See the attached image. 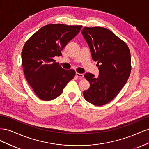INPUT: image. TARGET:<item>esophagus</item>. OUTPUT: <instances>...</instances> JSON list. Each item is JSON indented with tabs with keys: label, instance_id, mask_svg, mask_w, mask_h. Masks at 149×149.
Returning <instances> with one entry per match:
<instances>
[{
	"label": "esophagus",
	"instance_id": "esophagus-1",
	"mask_svg": "<svg viewBox=\"0 0 149 149\" xmlns=\"http://www.w3.org/2000/svg\"><path fill=\"white\" fill-rule=\"evenodd\" d=\"M75 75L77 76V77H79V78H82V77H84V74H79V73H78V72H77V73L75 74Z\"/></svg>",
	"mask_w": 149,
	"mask_h": 149
}]
</instances>
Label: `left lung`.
Returning <instances> with one entry per match:
<instances>
[{
	"instance_id": "1",
	"label": "left lung",
	"mask_w": 149,
	"mask_h": 149,
	"mask_svg": "<svg viewBox=\"0 0 149 149\" xmlns=\"http://www.w3.org/2000/svg\"><path fill=\"white\" fill-rule=\"evenodd\" d=\"M82 34L88 44L92 59L97 62L99 76L86 73L90 87L83 95L97 106L113 100L126 84L131 72L128 46L117 36L104 27H84Z\"/></svg>"
}]
</instances>
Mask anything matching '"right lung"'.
I'll list each match as a JSON object with an SVG mask.
<instances>
[{"mask_svg": "<svg viewBox=\"0 0 149 149\" xmlns=\"http://www.w3.org/2000/svg\"><path fill=\"white\" fill-rule=\"evenodd\" d=\"M81 25L49 24L40 28L25 42L22 63L25 79L39 99L49 101L60 95L74 77V70L62 69L53 58L79 33Z\"/></svg>", "mask_w": 149, "mask_h": 149, "instance_id": "right-lung-1", "label": "right lung"}]
</instances>
